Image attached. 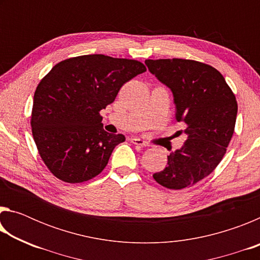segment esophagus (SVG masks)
<instances>
[{
  "label": "esophagus",
  "mask_w": 260,
  "mask_h": 260,
  "mask_svg": "<svg viewBox=\"0 0 260 260\" xmlns=\"http://www.w3.org/2000/svg\"><path fill=\"white\" fill-rule=\"evenodd\" d=\"M131 142L136 144V146H141V147H149V143L147 141H144L140 138H132L131 139Z\"/></svg>",
  "instance_id": "34e87169"
}]
</instances>
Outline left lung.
I'll return each instance as SVG.
<instances>
[{
	"instance_id": "obj_1",
	"label": "left lung",
	"mask_w": 260,
	"mask_h": 260,
	"mask_svg": "<svg viewBox=\"0 0 260 260\" xmlns=\"http://www.w3.org/2000/svg\"><path fill=\"white\" fill-rule=\"evenodd\" d=\"M146 65L173 94L175 117L184 124L186 142L167 156L152 175L162 187L183 189L201 181L222 159L234 133L237 102L218 70L201 61L147 59Z\"/></svg>"
}]
</instances>
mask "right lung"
Wrapping results in <instances>:
<instances>
[{"instance_id":"add662e5","label":"right lung","mask_w":260,"mask_h":260,"mask_svg":"<svg viewBox=\"0 0 260 260\" xmlns=\"http://www.w3.org/2000/svg\"><path fill=\"white\" fill-rule=\"evenodd\" d=\"M146 71L138 60L96 54L60 61L42 79L30 126L39 153L56 178L80 183L102 172L125 136L105 132L100 111L124 83Z\"/></svg>"}]
</instances>
